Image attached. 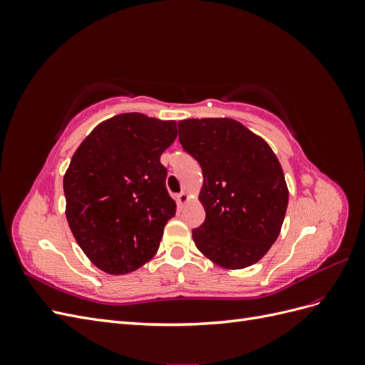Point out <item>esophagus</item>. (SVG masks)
<instances>
[{"label":"esophagus","instance_id":"1","mask_svg":"<svg viewBox=\"0 0 365 365\" xmlns=\"http://www.w3.org/2000/svg\"><path fill=\"white\" fill-rule=\"evenodd\" d=\"M189 201H190V195L187 192H181V193L176 195V202H178L180 207H184Z\"/></svg>","mask_w":365,"mask_h":365}]
</instances>
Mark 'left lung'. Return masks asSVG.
<instances>
[{"mask_svg":"<svg viewBox=\"0 0 365 365\" xmlns=\"http://www.w3.org/2000/svg\"><path fill=\"white\" fill-rule=\"evenodd\" d=\"M180 143L200 163L205 220L196 248L225 269L257 263L277 240L289 192L269 145L233 118L181 120Z\"/></svg>","mask_w":365,"mask_h":365,"instance_id":"obj_1","label":"left lung"}]
</instances>
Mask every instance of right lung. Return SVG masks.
I'll list each match as a JSON object with an SVG mask.
<instances>
[{"label":"right lung","instance_id":"right-lung-1","mask_svg":"<svg viewBox=\"0 0 365 365\" xmlns=\"http://www.w3.org/2000/svg\"><path fill=\"white\" fill-rule=\"evenodd\" d=\"M176 134L175 120L128 113L102 121L76 149L63 175L65 215L85 256L106 274H129L158 251L176 212L160 157Z\"/></svg>","mask_w":365,"mask_h":365}]
</instances>
